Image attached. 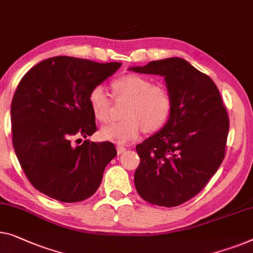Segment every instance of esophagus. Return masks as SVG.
<instances>
[{
    "label": "esophagus",
    "mask_w": 253,
    "mask_h": 253,
    "mask_svg": "<svg viewBox=\"0 0 253 253\" xmlns=\"http://www.w3.org/2000/svg\"><path fill=\"white\" fill-rule=\"evenodd\" d=\"M116 151H118L119 155H121V154H123V153L126 152V148L123 147V146H118V147H116Z\"/></svg>",
    "instance_id": "34e87169"
}]
</instances>
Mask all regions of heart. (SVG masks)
I'll return each mask as SVG.
<instances>
[{"label": "heart", "mask_w": 253, "mask_h": 253, "mask_svg": "<svg viewBox=\"0 0 253 253\" xmlns=\"http://www.w3.org/2000/svg\"><path fill=\"white\" fill-rule=\"evenodd\" d=\"M116 97L127 99L120 122L102 126L100 135L108 141L126 144L133 140L142 130L157 131L169 120L172 99L166 87L152 85L148 79L135 74L123 75L113 83ZM89 104L93 115L100 122H107L111 116V98L102 85H96L90 91Z\"/></svg>", "instance_id": "1"}]
</instances>
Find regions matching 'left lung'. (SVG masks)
I'll return each instance as SVG.
<instances>
[{
  "mask_svg": "<svg viewBox=\"0 0 253 253\" xmlns=\"http://www.w3.org/2000/svg\"><path fill=\"white\" fill-rule=\"evenodd\" d=\"M129 71L164 78L172 99L162 129L135 146L139 195L159 207H177L197 195L225 157L229 119L214 82L187 60L172 57Z\"/></svg>",
  "mask_w": 253,
  "mask_h": 253,
  "instance_id": "8db88e82",
  "label": "left lung"
}]
</instances>
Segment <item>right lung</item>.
Returning <instances> with one entry per match:
<instances>
[{
	"instance_id": "add662e5",
	"label": "right lung",
	"mask_w": 253,
	"mask_h": 253,
	"mask_svg": "<svg viewBox=\"0 0 253 253\" xmlns=\"http://www.w3.org/2000/svg\"><path fill=\"white\" fill-rule=\"evenodd\" d=\"M121 65L52 57L18 84L11 102L13 148L28 180L44 195L73 203L97 192L106 166L118 155L115 146L89 140L73 146L71 140L97 131L90 91Z\"/></svg>"
}]
</instances>
